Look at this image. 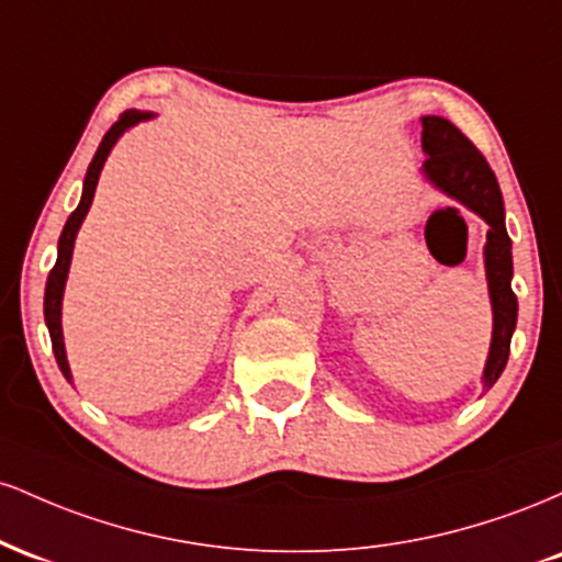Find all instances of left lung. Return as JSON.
Here are the masks:
<instances>
[{
	"label": "left lung",
	"mask_w": 562,
	"mask_h": 562,
	"mask_svg": "<svg viewBox=\"0 0 562 562\" xmlns=\"http://www.w3.org/2000/svg\"><path fill=\"white\" fill-rule=\"evenodd\" d=\"M423 150L428 153V160L423 166L425 177L488 224L486 280L494 308V335L486 370H483V383L486 389H492L507 364L509 338H513L515 319H518V299L509 285L513 243L505 229V203H502L499 182L479 147L441 115H423Z\"/></svg>",
	"instance_id": "left-lung-1"
}]
</instances>
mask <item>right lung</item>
<instances>
[{"label":"right lung","instance_id":"right-lung-1","mask_svg":"<svg viewBox=\"0 0 562 562\" xmlns=\"http://www.w3.org/2000/svg\"><path fill=\"white\" fill-rule=\"evenodd\" d=\"M145 119H150V113L126 111L119 121H115L111 128H108V134H105V137H102L100 147H97V153H94V158H92V164H89V169H87V179H83V195H81L79 209H76L74 214L68 216L66 227H63L60 243H57V261H55L53 272H49V277H47V290H44V319H47L49 338H53V351H55L57 367H60V372L68 380H70V370H68V359H66V346H63L60 303H63V288H66V277H68V267H70V256H74L76 232H79L83 216H87L89 205H92L97 179H100L102 164H105L108 153H111V147L115 145V139H119L128 126L139 124V121H145Z\"/></svg>","mask_w":562,"mask_h":562}]
</instances>
